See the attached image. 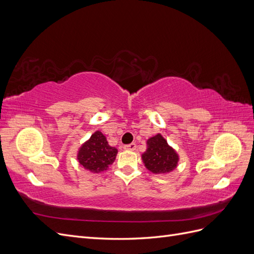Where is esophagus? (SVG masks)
Masks as SVG:
<instances>
[{"label": "esophagus", "mask_w": 254, "mask_h": 254, "mask_svg": "<svg viewBox=\"0 0 254 254\" xmlns=\"http://www.w3.org/2000/svg\"><path fill=\"white\" fill-rule=\"evenodd\" d=\"M124 148L126 150H134L136 148V144L135 143H131V144H128V145H125Z\"/></svg>", "instance_id": "esophagus-1"}]
</instances>
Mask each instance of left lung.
Wrapping results in <instances>:
<instances>
[{"instance_id":"left-lung-1","label":"left lung","mask_w":254,"mask_h":254,"mask_svg":"<svg viewBox=\"0 0 254 254\" xmlns=\"http://www.w3.org/2000/svg\"><path fill=\"white\" fill-rule=\"evenodd\" d=\"M142 159L146 168L151 173L167 174L177 167L179 157L164 137L157 134L147 141V149L142 155Z\"/></svg>"}]
</instances>
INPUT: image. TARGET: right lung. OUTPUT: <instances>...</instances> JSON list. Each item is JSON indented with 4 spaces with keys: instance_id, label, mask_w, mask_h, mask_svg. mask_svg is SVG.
Instances as JSON below:
<instances>
[{
    "instance_id": "1",
    "label": "right lung",
    "mask_w": 254,
    "mask_h": 254,
    "mask_svg": "<svg viewBox=\"0 0 254 254\" xmlns=\"http://www.w3.org/2000/svg\"><path fill=\"white\" fill-rule=\"evenodd\" d=\"M117 153L118 149L111 147L106 136L101 131H96L81 146L77 159L86 170L97 174L106 171L114 162Z\"/></svg>"
}]
</instances>
